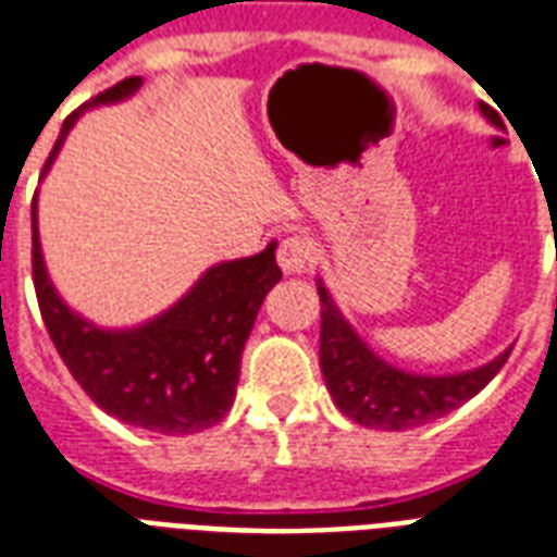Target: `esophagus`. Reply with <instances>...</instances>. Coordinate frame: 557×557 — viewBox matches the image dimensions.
I'll use <instances>...</instances> for the list:
<instances>
[{"label":"esophagus","mask_w":557,"mask_h":557,"mask_svg":"<svg viewBox=\"0 0 557 557\" xmlns=\"http://www.w3.org/2000/svg\"><path fill=\"white\" fill-rule=\"evenodd\" d=\"M277 262L283 274H304L312 265V242L304 236H288L280 242Z\"/></svg>","instance_id":"obj_1"}]
</instances>
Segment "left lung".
I'll return each instance as SVG.
<instances>
[{
	"mask_svg": "<svg viewBox=\"0 0 557 557\" xmlns=\"http://www.w3.org/2000/svg\"><path fill=\"white\" fill-rule=\"evenodd\" d=\"M482 116L494 127H503L491 108H482ZM315 283L321 297V354L318 356H321L326 392L342 414L368 430H414L444 418L461 403L476 397L511 354V347H505L487 364H479L473 371L444 373V376L403 371L364 345L362 335L356 333L354 324L342 315V309L335 307L324 280L318 277Z\"/></svg>",
	"mask_w": 557,
	"mask_h": 557,
	"instance_id": "1",
	"label": "left lung"
}]
</instances>
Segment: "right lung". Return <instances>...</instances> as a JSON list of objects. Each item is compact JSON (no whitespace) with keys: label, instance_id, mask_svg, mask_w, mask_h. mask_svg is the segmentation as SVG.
<instances>
[{"label":"right lung","instance_id":"1","mask_svg":"<svg viewBox=\"0 0 557 557\" xmlns=\"http://www.w3.org/2000/svg\"><path fill=\"white\" fill-rule=\"evenodd\" d=\"M139 87L143 78L119 81L66 116L42 175L84 110L131 99ZM274 248L277 242L245 260L212 265L177 304L146 324L104 330L72 312L52 286L37 233V198L32 207L34 292L63 364L99 409L163 435L210 430L233 406L245 342L262 300L283 277Z\"/></svg>","mask_w":557,"mask_h":557}]
</instances>
